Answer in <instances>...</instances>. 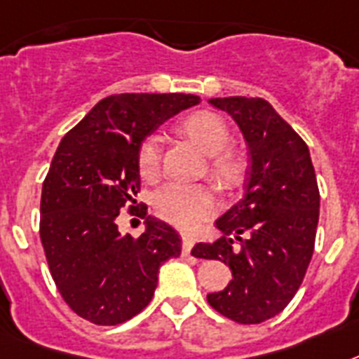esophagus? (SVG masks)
<instances>
[{"label":"esophagus","mask_w":359,"mask_h":359,"mask_svg":"<svg viewBox=\"0 0 359 359\" xmlns=\"http://www.w3.org/2000/svg\"><path fill=\"white\" fill-rule=\"evenodd\" d=\"M192 245H194V238H192V236H183L182 238V255L183 257H189V255H191Z\"/></svg>","instance_id":"1"}]
</instances>
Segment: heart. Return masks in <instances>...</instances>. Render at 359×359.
<instances>
[{
	"instance_id": "1",
	"label": "heart",
	"mask_w": 359,
	"mask_h": 359,
	"mask_svg": "<svg viewBox=\"0 0 359 359\" xmlns=\"http://www.w3.org/2000/svg\"><path fill=\"white\" fill-rule=\"evenodd\" d=\"M176 130L207 154V170L224 191H236L248 176V159L231 143V130L220 115L198 109L176 124ZM137 172L141 180L154 183L161 174V148L154 139L144 141L137 150ZM216 209L212 185H167L156 196V212L174 226L191 229L211 216Z\"/></svg>"
}]
</instances>
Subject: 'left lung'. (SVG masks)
Masks as SVG:
<instances>
[{
	"mask_svg": "<svg viewBox=\"0 0 359 359\" xmlns=\"http://www.w3.org/2000/svg\"><path fill=\"white\" fill-rule=\"evenodd\" d=\"M211 104L238 123L251 168L244 198L215 222L224 235L198 242L192 255L229 266L231 283L207 295L216 312L259 325L283 312L303 284L318 231V180L306 143L268 100L226 97Z\"/></svg>",
	"mask_w": 359,
	"mask_h": 359,
	"instance_id": "obj_1",
	"label": "left lung"
}]
</instances>
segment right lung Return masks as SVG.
<instances>
[{
  "instance_id": "right-lung-1",
  "label": "right lung",
  "mask_w": 359,
  "mask_h": 359,
  "mask_svg": "<svg viewBox=\"0 0 359 359\" xmlns=\"http://www.w3.org/2000/svg\"><path fill=\"white\" fill-rule=\"evenodd\" d=\"M200 102L185 93L106 97L64 135L40 200V240L56 288L86 321L114 327L152 301L159 266L180 257L174 227L148 216L141 236L119 233L121 211L144 218L137 150L158 124Z\"/></svg>"
}]
</instances>
